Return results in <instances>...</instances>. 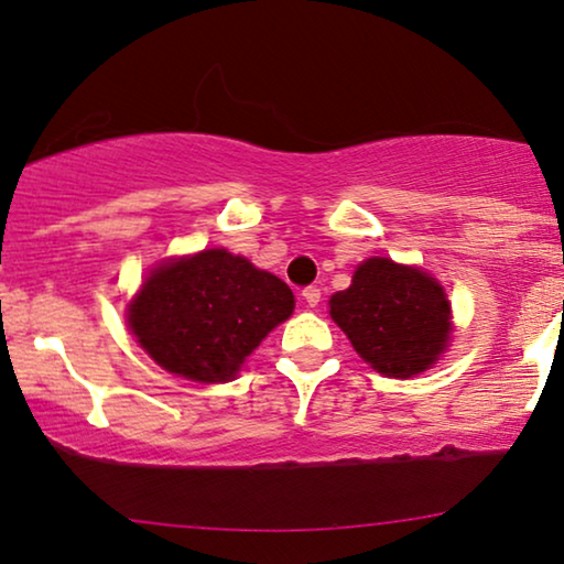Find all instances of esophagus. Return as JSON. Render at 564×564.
Wrapping results in <instances>:
<instances>
[{
  "label": "esophagus",
  "instance_id": "34e87169",
  "mask_svg": "<svg viewBox=\"0 0 564 564\" xmlns=\"http://www.w3.org/2000/svg\"><path fill=\"white\" fill-rule=\"evenodd\" d=\"M303 297H305L307 305L315 307V305L321 303V290H318V288H305V290H303Z\"/></svg>",
  "mask_w": 564,
  "mask_h": 564
}]
</instances>
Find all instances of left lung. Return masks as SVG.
<instances>
[{
    "label": "left lung",
    "instance_id": "1",
    "mask_svg": "<svg viewBox=\"0 0 564 564\" xmlns=\"http://www.w3.org/2000/svg\"><path fill=\"white\" fill-rule=\"evenodd\" d=\"M449 300L421 269L367 259L351 288L330 297V318L365 361L388 377H411L434 365L449 338Z\"/></svg>",
    "mask_w": 564,
    "mask_h": 564
}]
</instances>
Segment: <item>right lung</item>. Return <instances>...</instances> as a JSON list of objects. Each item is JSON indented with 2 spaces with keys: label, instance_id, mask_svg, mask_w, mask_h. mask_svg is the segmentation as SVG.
<instances>
[{
  "label": "right lung",
  "instance_id": "right-lung-1",
  "mask_svg": "<svg viewBox=\"0 0 564 564\" xmlns=\"http://www.w3.org/2000/svg\"><path fill=\"white\" fill-rule=\"evenodd\" d=\"M292 307L295 297L280 276L226 249H207L159 267L130 303L128 323L169 372L228 382Z\"/></svg>",
  "mask_w": 564,
  "mask_h": 564
}]
</instances>
